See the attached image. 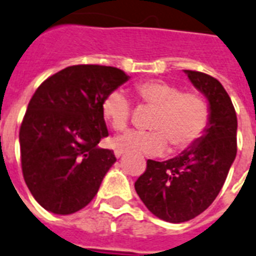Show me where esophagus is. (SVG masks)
<instances>
[{"mask_svg":"<svg viewBox=\"0 0 256 256\" xmlns=\"http://www.w3.org/2000/svg\"><path fill=\"white\" fill-rule=\"evenodd\" d=\"M124 148H116L114 150V155H116V158H121L122 155H124Z\"/></svg>","mask_w":256,"mask_h":256,"instance_id":"esophagus-1","label":"esophagus"}]
</instances>
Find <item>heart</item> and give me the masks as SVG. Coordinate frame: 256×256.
<instances>
[{
	"instance_id": "b5f03b06",
	"label": "heart",
	"mask_w": 256,
	"mask_h": 256,
	"mask_svg": "<svg viewBox=\"0 0 256 256\" xmlns=\"http://www.w3.org/2000/svg\"><path fill=\"white\" fill-rule=\"evenodd\" d=\"M134 93L142 105L155 108L150 121L152 130L126 132L116 138V146L146 155H160L170 144L175 151L188 148L206 132L210 109L200 93L182 92L178 85L155 78L136 82ZM101 112L110 128L124 132L132 118V101L121 90H113L104 98Z\"/></svg>"
}]
</instances>
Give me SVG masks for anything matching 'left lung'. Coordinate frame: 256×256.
<instances>
[{
  "mask_svg": "<svg viewBox=\"0 0 256 256\" xmlns=\"http://www.w3.org/2000/svg\"><path fill=\"white\" fill-rule=\"evenodd\" d=\"M189 80L209 101L210 120L205 134L178 156L147 160L135 190L154 216L180 224L210 206L224 186L236 155V114L217 78L186 70Z\"/></svg>",
  "mask_w": 256,
  "mask_h": 256,
  "instance_id": "8db88e82",
  "label": "left lung"
}]
</instances>
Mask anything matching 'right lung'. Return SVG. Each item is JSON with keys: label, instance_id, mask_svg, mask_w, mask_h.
Segmentation results:
<instances>
[{"label": "right lung", "instance_id": "1", "mask_svg": "<svg viewBox=\"0 0 256 256\" xmlns=\"http://www.w3.org/2000/svg\"><path fill=\"white\" fill-rule=\"evenodd\" d=\"M128 80L122 70L97 64L70 66L35 90L20 128L22 174L46 210L72 214L97 194L117 160L100 148L109 135L101 105Z\"/></svg>", "mask_w": 256, "mask_h": 256}]
</instances>
